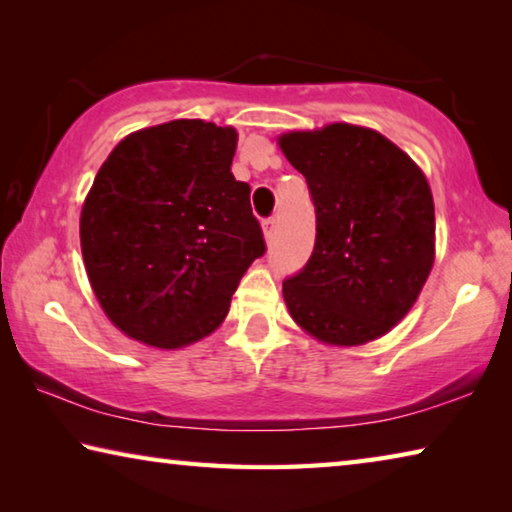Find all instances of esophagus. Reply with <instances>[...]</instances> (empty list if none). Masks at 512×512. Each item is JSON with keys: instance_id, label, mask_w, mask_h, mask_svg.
<instances>
[{"instance_id": "esophagus-1", "label": "esophagus", "mask_w": 512, "mask_h": 512, "mask_svg": "<svg viewBox=\"0 0 512 512\" xmlns=\"http://www.w3.org/2000/svg\"><path fill=\"white\" fill-rule=\"evenodd\" d=\"M262 228H264V237L271 241L273 235H275V228H277V221L275 219H266L262 221Z\"/></svg>"}]
</instances>
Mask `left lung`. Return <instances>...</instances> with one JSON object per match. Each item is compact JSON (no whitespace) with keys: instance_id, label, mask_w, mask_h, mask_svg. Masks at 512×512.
<instances>
[{"instance_id":"1","label":"left lung","mask_w":512,"mask_h":512,"mask_svg":"<svg viewBox=\"0 0 512 512\" xmlns=\"http://www.w3.org/2000/svg\"><path fill=\"white\" fill-rule=\"evenodd\" d=\"M277 144L316 207L314 253L282 284L291 318L336 348L379 339L409 314L436 259L427 176L388 137L343 121Z\"/></svg>"}]
</instances>
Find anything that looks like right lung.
Here are the masks:
<instances>
[{"instance_id": "1", "label": "right lung", "mask_w": 512, "mask_h": 512, "mask_svg": "<svg viewBox=\"0 0 512 512\" xmlns=\"http://www.w3.org/2000/svg\"><path fill=\"white\" fill-rule=\"evenodd\" d=\"M232 126L173 119L126 135L81 210V253L103 314L128 339L178 350L210 336L257 257Z\"/></svg>"}]
</instances>
